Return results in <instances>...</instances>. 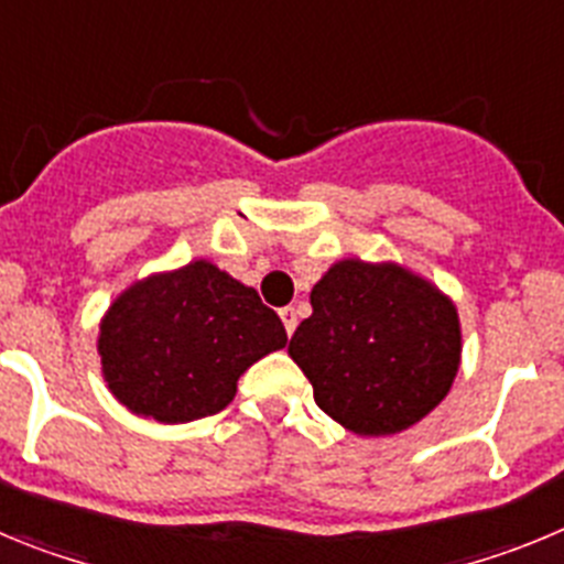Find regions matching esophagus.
Masks as SVG:
<instances>
[{
    "mask_svg": "<svg viewBox=\"0 0 564 564\" xmlns=\"http://www.w3.org/2000/svg\"><path fill=\"white\" fill-rule=\"evenodd\" d=\"M279 316H282V325H285V330H288V336H291L293 330H296V307H282V311H279Z\"/></svg>",
    "mask_w": 564,
    "mask_h": 564,
    "instance_id": "esophagus-1",
    "label": "esophagus"
}]
</instances>
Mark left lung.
Segmentation results:
<instances>
[{"label":"left lung","mask_w":564,"mask_h":564,"mask_svg":"<svg viewBox=\"0 0 564 564\" xmlns=\"http://www.w3.org/2000/svg\"><path fill=\"white\" fill-rule=\"evenodd\" d=\"M291 338L318 410L356 435H395L446 398L460 364L449 299L398 265L344 259L316 282Z\"/></svg>","instance_id":"1"}]
</instances>
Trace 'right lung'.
<instances>
[{
	"mask_svg": "<svg viewBox=\"0 0 564 564\" xmlns=\"http://www.w3.org/2000/svg\"><path fill=\"white\" fill-rule=\"evenodd\" d=\"M285 344L282 318L253 288L197 259L115 299L98 352L123 406L161 423H186L226 410L237 378Z\"/></svg>",
	"mask_w": 564,
	"mask_h": 564,
	"instance_id": "add662e5",
	"label": "right lung"
}]
</instances>
